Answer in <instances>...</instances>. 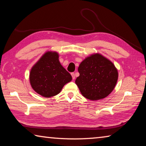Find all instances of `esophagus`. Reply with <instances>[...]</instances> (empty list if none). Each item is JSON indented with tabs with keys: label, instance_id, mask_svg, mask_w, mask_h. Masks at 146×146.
I'll return each mask as SVG.
<instances>
[{
	"label": "esophagus",
	"instance_id": "34e87169",
	"mask_svg": "<svg viewBox=\"0 0 146 146\" xmlns=\"http://www.w3.org/2000/svg\"><path fill=\"white\" fill-rule=\"evenodd\" d=\"M71 76H72V78L73 79V80H75V73H71Z\"/></svg>",
	"mask_w": 146,
	"mask_h": 146
}]
</instances>
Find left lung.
I'll return each instance as SVG.
<instances>
[{
    "instance_id": "1",
    "label": "left lung",
    "mask_w": 146,
    "mask_h": 146,
    "mask_svg": "<svg viewBox=\"0 0 146 146\" xmlns=\"http://www.w3.org/2000/svg\"><path fill=\"white\" fill-rule=\"evenodd\" d=\"M80 75L75 80L85 98L97 100L112 92L118 80V71L114 64L98 53L86 58L79 65Z\"/></svg>"
}]
</instances>
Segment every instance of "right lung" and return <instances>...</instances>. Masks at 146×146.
<instances>
[{"mask_svg":"<svg viewBox=\"0 0 146 146\" xmlns=\"http://www.w3.org/2000/svg\"><path fill=\"white\" fill-rule=\"evenodd\" d=\"M72 80L70 73L61 65L56 52L48 51L31 68L29 81L32 88L42 97L49 98L60 92Z\"/></svg>","mask_w":146,"mask_h":146,"instance_id":"1","label":"right lung"}]
</instances>
